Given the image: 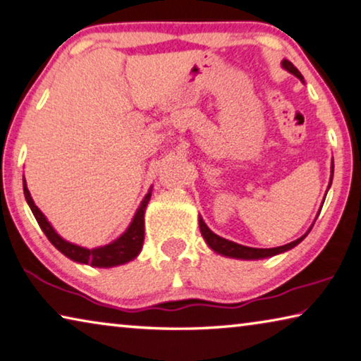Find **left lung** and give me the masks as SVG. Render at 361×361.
<instances>
[{
    "mask_svg": "<svg viewBox=\"0 0 361 361\" xmlns=\"http://www.w3.org/2000/svg\"><path fill=\"white\" fill-rule=\"evenodd\" d=\"M283 67L286 71H289L290 73H294L297 78H304L302 77V73L297 71V67H294L293 62L289 61H283ZM334 169V167H333ZM199 228H201V233L205 239V243L210 245V249H214L215 252H219L221 255H226V257H234V259H245V260H250V259H265V257H271V255H276V254H281L284 250H289L293 249L294 245L299 244L302 239L305 236H302L297 239V241H293L286 245H279V247H273V249H255V247H247V245H241V244H236L233 241H228V239H223L220 236H216L215 233H212L209 230V226L205 225L204 220L201 219L199 220Z\"/></svg>",
    "mask_w": 361,
    "mask_h": 361,
    "instance_id": "obj_1",
    "label": "left lung"
}]
</instances>
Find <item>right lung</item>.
<instances>
[{
	"label": "right lung",
	"instance_id": "add662e5",
	"mask_svg": "<svg viewBox=\"0 0 361 361\" xmlns=\"http://www.w3.org/2000/svg\"><path fill=\"white\" fill-rule=\"evenodd\" d=\"M24 194L28 205H30V209L33 212V215H35L39 228H42L43 233L47 234L49 243L53 244L57 250H61L66 257H68V259L80 263H87V265H93V267H116V265H122V263L133 260L135 257L140 254V250L142 247V241H145V210H146L147 202H149L151 199V192H147L146 197L142 199L140 209L135 214V219L128 226V230L114 243L98 249H85V247H80V245L64 241V239H62L59 234L53 230V226L49 225L48 220L44 219V215L39 212L35 202H33L30 192L27 190L25 180H24Z\"/></svg>",
	"mask_w": 361,
	"mask_h": 361
}]
</instances>
